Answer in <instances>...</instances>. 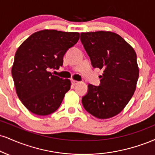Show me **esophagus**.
<instances>
[{
	"label": "esophagus",
	"instance_id": "34e87169",
	"mask_svg": "<svg viewBox=\"0 0 155 155\" xmlns=\"http://www.w3.org/2000/svg\"><path fill=\"white\" fill-rule=\"evenodd\" d=\"M71 83H72L73 85H76V84H79V81H76V80H72Z\"/></svg>",
	"mask_w": 155,
	"mask_h": 155
}]
</instances>
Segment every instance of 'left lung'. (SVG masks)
<instances>
[{
  "instance_id": "left-lung-1",
  "label": "left lung",
  "mask_w": 155,
  "mask_h": 155,
  "mask_svg": "<svg viewBox=\"0 0 155 155\" xmlns=\"http://www.w3.org/2000/svg\"><path fill=\"white\" fill-rule=\"evenodd\" d=\"M80 40L92 66L103 69L100 85L88 84L84 107L97 118H112L123 110L135 92L139 72L137 54L111 31L81 33Z\"/></svg>"
}]
</instances>
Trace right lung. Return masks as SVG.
<instances>
[{"mask_svg": "<svg viewBox=\"0 0 155 155\" xmlns=\"http://www.w3.org/2000/svg\"><path fill=\"white\" fill-rule=\"evenodd\" d=\"M79 39L78 32L45 29L31 35L18 48L12 77L18 98L32 113L47 115L58 109L71 81L50 71L63 66V56Z\"/></svg>", "mask_w": 155, "mask_h": 155, "instance_id": "obj_1", "label": "right lung"}]
</instances>
